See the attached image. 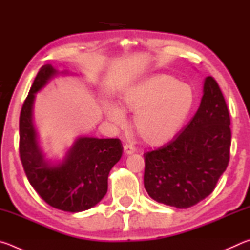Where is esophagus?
Here are the masks:
<instances>
[{
    "label": "esophagus",
    "instance_id": "1",
    "mask_svg": "<svg viewBox=\"0 0 250 250\" xmlns=\"http://www.w3.org/2000/svg\"><path fill=\"white\" fill-rule=\"evenodd\" d=\"M124 151H125V153L126 155L132 154V153H134V152H135V147H134L132 145H125Z\"/></svg>",
    "mask_w": 250,
    "mask_h": 250
}]
</instances>
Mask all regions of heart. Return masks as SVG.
Segmentation results:
<instances>
[{"instance_id":"1","label":"heart","mask_w":250,"mask_h":250,"mask_svg":"<svg viewBox=\"0 0 250 250\" xmlns=\"http://www.w3.org/2000/svg\"><path fill=\"white\" fill-rule=\"evenodd\" d=\"M194 104L193 88L167 75L150 76L121 95L122 107L134 112V129L150 146L172 140L191 115ZM105 113L115 125H125V115L119 104H110Z\"/></svg>"}]
</instances>
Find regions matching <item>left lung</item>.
I'll return each mask as SVG.
<instances>
[{
    "mask_svg": "<svg viewBox=\"0 0 250 250\" xmlns=\"http://www.w3.org/2000/svg\"><path fill=\"white\" fill-rule=\"evenodd\" d=\"M200 108L179 135L145 153V188L150 197L188 208L214 191L229 162L230 118L221 88L206 77Z\"/></svg>",
    "mask_w": 250,
    "mask_h": 250,
    "instance_id": "obj_1",
    "label": "left lung"
}]
</instances>
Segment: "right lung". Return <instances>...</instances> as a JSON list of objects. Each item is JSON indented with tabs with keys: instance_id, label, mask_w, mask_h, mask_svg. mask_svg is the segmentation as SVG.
<instances>
[{
	"instance_id": "right-lung-1",
	"label": "right lung",
	"mask_w": 250,
	"mask_h": 250,
	"mask_svg": "<svg viewBox=\"0 0 250 250\" xmlns=\"http://www.w3.org/2000/svg\"><path fill=\"white\" fill-rule=\"evenodd\" d=\"M58 74L52 65H44L34 80L21 110L20 156L28 182L48 205L78 213L103 200L109 172L120 160L124 147L119 139L79 137L61 162L45 159L33 124V104L36 92Z\"/></svg>"
}]
</instances>
